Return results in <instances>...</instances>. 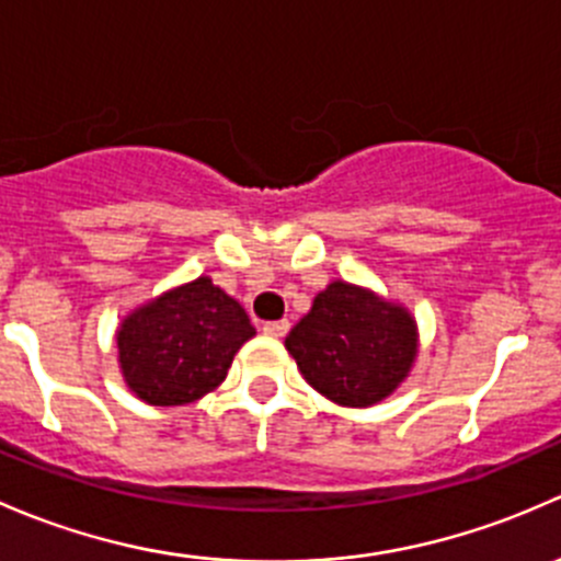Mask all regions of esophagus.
Segmentation results:
<instances>
[{"instance_id":"34e87169","label":"esophagus","mask_w":561,"mask_h":561,"mask_svg":"<svg viewBox=\"0 0 561 561\" xmlns=\"http://www.w3.org/2000/svg\"><path fill=\"white\" fill-rule=\"evenodd\" d=\"M288 329H291V323L283 319V321H267L262 327V332L270 334V337H283V334H286Z\"/></svg>"}]
</instances>
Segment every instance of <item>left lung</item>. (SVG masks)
I'll use <instances>...</instances> for the list:
<instances>
[{
    "mask_svg": "<svg viewBox=\"0 0 561 561\" xmlns=\"http://www.w3.org/2000/svg\"><path fill=\"white\" fill-rule=\"evenodd\" d=\"M286 351L319 394L369 408L394 394L419 356V323L373 288L332 280L288 332Z\"/></svg>",
    "mask_w": 561,
    "mask_h": 561,
    "instance_id": "obj_1",
    "label": "left lung"
}]
</instances>
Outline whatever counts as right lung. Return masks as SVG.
Returning <instances> with one entry per match:
<instances>
[{
  "label": "right lung",
  "instance_id": "right-lung-1",
  "mask_svg": "<svg viewBox=\"0 0 561 561\" xmlns=\"http://www.w3.org/2000/svg\"><path fill=\"white\" fill-rule=\"evenodd\" d=\"M253 334L238 299L202 275L148 299L118 323V367L137 400L188 405L224 383Z\"/></svg>",
  "mask_w": 561,
  "mask_h": 561
}]
</instances>
